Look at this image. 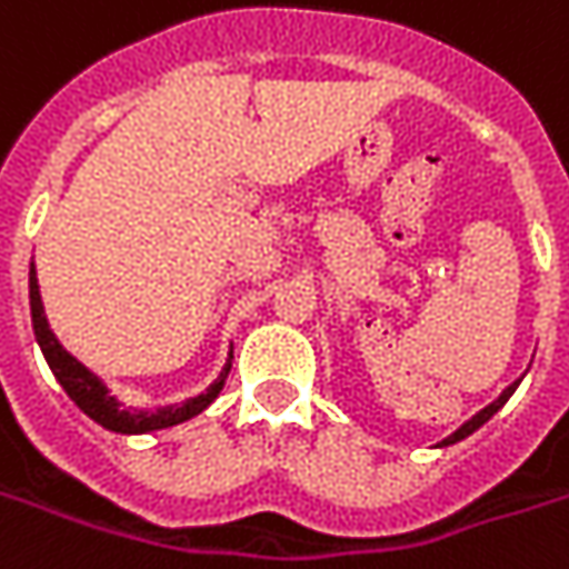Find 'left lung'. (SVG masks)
Returning <instances> with one entry per match:
<instances>
[{"mask_svg":"<svg viewBox=\"0 0 569 569\" xmlns=\"http://www.w3.org/2000/svg\"><path fill=\"white\" fill-rule=\"evenodd\" d=\"M513 390H517V383H513V387H507V390H503V393H500L498 400L491 402V406H488V409H481L479 416H476V419H469L466 421V425H462L460 431H453V435H450V438H447V441L443 443H453V441H462V438H466V435H472V431H476V428H481V425H485V421L491 419V416H495V412H498L500 406H503V402L510 400V393H513Z\"/></svg>","mask_w":569,"mask_h":569,"instance_id":"1","label":"left lung"}]
</instances>
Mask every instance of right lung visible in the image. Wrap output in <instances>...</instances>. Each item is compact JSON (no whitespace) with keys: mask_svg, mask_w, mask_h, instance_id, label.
I'll list each match as a JSON object with an SVG mask.
<instances>
[{"mask_svg":"<svg viewBox=\"0 0 569 569\" xmlns=\"http://www.w3.org/2000/svg\"><path fill=\"white\" fill-rule=\"evenodd\" d=\"M30 318H33L37 343L43 349L52 375L59 378L62 387H66V393L78 402L81 412H88L90 419L100 421L109 431H119V435H144V431L169 428V425H179V421L198 416L201 409H207V406L213 402V397H217L220 387H223L226 375H229V365H226L220 381L213 383L207 393L182 402V406H167V409H157V412H148V409H126V406H119L116 397H109L107 387L97 381L88 368L78 362L74 356H69V352L62 349V343L56 340V333H52L50 323H47V315H43V299H40V286H37L33 264H30Z\"/></svg>","mask_w":569,"mask_h":569,"instance_id":"add662e5","label":"right lung"}]
</instances>
